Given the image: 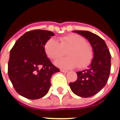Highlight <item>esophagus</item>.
Returning a JSON list of instances; mask_svg holds the SVG:
<instances>
[{
	"mask_svg": "<svg viewBox=\"0 0 120 120\" xmlns=\"http://www.w3.org/2000/svg\"><path fill=\"white\" fill-rule=\"evenodd\" d=\"M60 71H61V72H62V73H67L68 72V71L64 70V69H60Z\"/></svg>",
	"mask_w": 120,
	"mask_h": 120,
	"instance_id": "esophagus-1",
	"label": "esophagus"
}]
</instances>
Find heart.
I'll use <instances>...</instances> for the list:
<instances>
[{
  "label": "heart",
  "instance_id": "obj_1",
  "mask_svg": "<svg viewBox=\"0 0 120 120\" xmlns=\"http://www.w3.org/2000/svg\"><path fill=\"white\" fill-rule=\"evenodd\" d=\"M45 54L51 60L62 57L68 51V57L55 62L60 68L83 69L90 64L94 57L93 47L86 42V38L78 34H69L60 37L59 42L50 38L44 45Z\"/></svg>",
  "mask_w": 120,
  "mask_h": 120
}]
</instances>
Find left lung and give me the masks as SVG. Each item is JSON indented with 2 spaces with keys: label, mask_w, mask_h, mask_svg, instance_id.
<instances>
[{
  "label": "left lung",
  "mask_w": 120,
  "mask_h": 120,
  "mask_svg": "<svg viewBox=\"0 0 120 120\" xmlns=\"http://www.w3.org/2000/svg\"><path fill=\"white\" fill-rule=\"evenodd\" d=\"M88 40L94 57L87 69L77 72V80L69 83L71 90L83 98L95 95L108 81L111 72V55L105 42L97 34L87 31H73Z\"/></svg>",
  "instance_id": "left-lung-1"
}]
</instances>
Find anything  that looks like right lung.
Returning <instances> with one entry per match:
<instances>
[{
    "instance_id": "obj_1",
    "label": "right lung",
    "mask_w": 120,
    "mask_h": 120,
    "mask_svg": "<svg viewBox=\"0 0 120 120\" xmlns=\"http://www.w3.org/2000/svg\"><path fill=\"white\" fill-rule=\"evenodd\" d=\"M54 35L46 30L27 31L17 40L10 51L8 73L20 95L36 100L48 93L51 76L60 71L44 51L45 42Z\"/></svg>"
}]
</instances>
